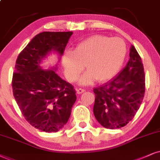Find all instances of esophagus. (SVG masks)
Wrapping results in <instances>:
<instances>
[{"label": "esophagus", "mask_w": 160, "mask_h": 160, "mask_svg": "<svg viewBox=\"0 0 160 160\" xmlns=\"http://www.w3.org/2000/svg\"><path fill=\"white\" fill-rule=\"evenodd\" d=\"M76 92L78 94H81L82 93V92H85V90L82 89V88H78V89H76Z\"/></svg>", "instance_id": "1"}]
</instances>
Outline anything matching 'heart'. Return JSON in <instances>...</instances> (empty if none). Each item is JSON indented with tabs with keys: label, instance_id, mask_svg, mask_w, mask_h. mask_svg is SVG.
<instances>
[{
	"label": "heart",
	"instance_id": "obj_1",
	"mask_svg": "<svg viewBox=\"0 0 160 160\" xmlns=\"http://www.w3.org/2000/svg\"><path fill=\"white\" fill-rule=\"evenodd\" d=\"M126 52L122 39L94 35L77 44L74 51L64 52L62 64L65 76L70 82H76L85 64L88 72L81 78V84H90L96 79L98 82H107L119 71Z\"/></svg>",
	"mask_w": 160,
	"mask_h": 160
}]
</instances>
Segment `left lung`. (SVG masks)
I'll return each mask as SVG.
<instances>
[{
  "label": "left lung",
  "mask_w": 160,
  "mask_h": 160,
  "mask_svg": "<svg viewBox=\"0 0 160 160\" xmlns=\"http://www.w3.org/2000/svg\"><path fill=\"white\" fill-rule=\"evenodd\" d=\"M145 91V76L139 53L132 45L125 68L110 82L94 88L93 113L103 127L121 128L133 119Z\"/></svg>",
  "instance_id": "8db88e82"
}]
</instances>
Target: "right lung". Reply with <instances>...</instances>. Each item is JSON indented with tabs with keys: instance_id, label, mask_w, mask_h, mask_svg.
Segmentation results:
<instances>
[{
	"instance_id": "right-lung-1",
	"label": "right lung",
	"mask_w": 160,
	"mask_h": 160,
	"mask_svg": "<svg viewBox=\"0 0 160 160\" xmlns=\"http://www.w3.org/2000/svg\"><path fill=\"white\" fill-rule=\"evenodd\" d=\"M72 32H43L36 35L18 56L12 86L21 113L33 127L57 132L66 125L76 100L72 84L39 63L51 50L62 56Z\"/></svg>"
}]
</instances>
